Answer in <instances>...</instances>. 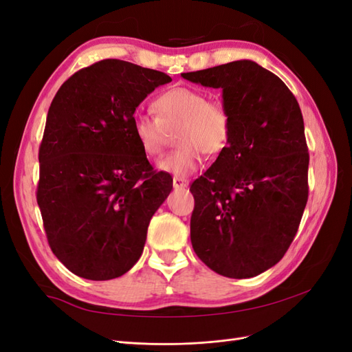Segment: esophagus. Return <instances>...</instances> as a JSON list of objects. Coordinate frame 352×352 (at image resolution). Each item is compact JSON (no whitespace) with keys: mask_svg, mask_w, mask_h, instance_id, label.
Segmentation results:
<instances>
[{"mask_svg":"<svg viewBox=\"0 0 352 352\" xmlns=\"http://www.w3.org/2000/svg\"><path fill=\"white\" fill-rule=\"evenodd\" d=\"M189 185V180L185 177H173V186L175 188H186Z\"/></svg>","mask_w":352,"mask_h":352,"instance_id":"esophagus-1","label":"esophagus"}]
</instances>
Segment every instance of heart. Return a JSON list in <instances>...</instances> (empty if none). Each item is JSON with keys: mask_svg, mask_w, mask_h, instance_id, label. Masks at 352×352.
<instances>
[{"mask_svg": "<svg viewBox=\"0 0 352 352\" xmlns=\"http://www.w3.org/2000/svg\"><path fill=\"white\" fill-rule=\"evenodd\" d=\"M155 116L136 114L132 129L136 142L148 157L164 151L170 132L176 131L177 150L157 163L158 170L188 176L204 163V155L225 151L232 133V116L226 104L208 100L207 94L188 87L162 92L153 102Z\"/></svg>", "mask_w": 352, "mask_h": 352, "instance_id": "b5f03b06", "label": "heart"}]
</instances>
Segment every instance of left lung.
Masks as SVG:
<instances>
[{
  "label": "left lung",
  "instance_id": "obj_1",
  "mask_svg": "<svg viewBox=\"0 0 352 352\" xmlns=\"http://www.w3.org/2000/svg\"><path fill=\"white\" fill-rule=\"evenodd\" d=\"M221 88L232 133L204 176L190 185V242L207 267L254 278L279 263L308 199V155L301 109L274 73L251 60L182 73Z\"/></svg>",
  "mask_w": 352,
  "mask_h": 352
}]
</instances>
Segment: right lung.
I'll use <instances>...</instances> for the list:
<instances>
[{"mask_svg":"<svg viewBox=\"0 0 352 352\" xmlns=\"http://www.w3.org/2000/svg\"><path fill=\"white\" fill-rule=\"evenodd\" d=\"M168 82L163 72L107 58L74 73L50 105L36 201L51 251L83 279L110 280L133 267L173 188L132 129L138 105Z\"/></svg>","mask_w":352,"mask_h":352,"instance_id":"add662e5","label":"right lung"}]
</instances>
